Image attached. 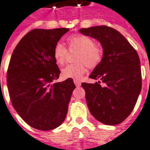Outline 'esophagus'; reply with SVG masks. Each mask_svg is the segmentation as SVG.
<instances>
[{"instance_id": "obj_1", "label": "esophagus", "mask_w": 150, "mask_h": 150, "mask_svg": "<svg viewBox=\"0 0 150 150\" xmlns=\"http://www.w3.org/2000/svg\"><path fill=\"white\" fill-rule=\"evenodd\" d=\"M74 83H75V84L76 87H79V86L81 85V83H80V81L76 80V79H75V80H74Z\"/></svg>"}]
</instances>
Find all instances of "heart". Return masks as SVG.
<instances>
[{
  "label": "heart",
  "mask_w": 150,
  "mask_h": 150,
  "mask_svg": "<svg viewBox=\"0 0 150 150\" xmlns=\"http://www.w3.org/2000/svg\"><path fill=\"white\" fill-rule=\"evenodd\" d=\"M67 44L69 50H78L76 64L68 65L62 71V76L65 79H79L87 71V67L93 69L100 64L102 59V51L95 45L93 39L81 34H77L68 37ZM55 62L59 67L65 64L67 56V50L62 44L54 46L53 53Z\"/></svg>",
  "instance_id": "b5f03b06"
}]
</instances>
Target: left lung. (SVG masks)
Returning a JSON list of instances; mask_svg holds the SVG:
<instances>
[{
  "instance_id": "obj_1",
  "label": "left lung",
  "mask_w": 150,
  "mask_h": 150,
  "mask_svg": "<svg viewBox=\"0 0 150 150\" xmlns=\"http://www.w3.org/2000/svg\"><path fill=\"white\" fill-rule=\"evenodd\" d=\"M79 32L97 39L103 49L100 64L91 79L95 83H82L90 113L106 125L119 124L129 116L141 90V62L123 35L107 26L82 28ZM104 82L105 86L100 85Z\"/></svg>"
}]
</instances>
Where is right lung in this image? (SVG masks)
<instances>
[{
  "label": "right lung",
  "instance_id": "add662e5",
  "mask_svg": "<svg viewBox=\"0 0 150 150\" xmlns=\"http://www.w3.org/2000/svg\"><path fill=\"white\" fill-rule=\"evenodd\" d=\"M68 28L34 29L13 50L7 71V87L13 108L35 129L49 131L63 122L75 85L72 79L54 83L60 70L54 46Z\"/></svg>",
  "mask_w": 150,
  "mask_h": 150
}]
</instances>
